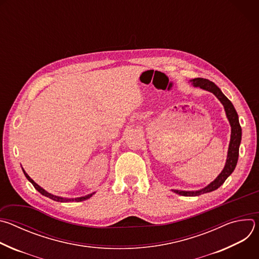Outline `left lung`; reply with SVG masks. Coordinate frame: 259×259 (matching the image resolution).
Masks as SVG:
<instances>
[{"instance_id":"obj_1","label":"left lung","mask_w":259,"mask_h":259,"mask_svg":"<svg viewBox=\"0 0 259 259\" xmlns=\"http://www.w3.org/2000/svg\"><path fill=\"white\" fill-rule=\"evenodd\" d=\"M192 85L194 87H200L203 90H206L208 92L213 93L217 99L224 105L227 118L231 125V140L229 144V151H228V157L226 161V165L219 173V175L210 182L207 187L199 190V191H178V190H172L175 194H178L180 196L184 197H196L200 196L202 194L210 193L215 190H217L220 186H223V183L227 180V178L234 172L239 158V147L242 139V128L239 123V117L236 112V109L233 105V103L229 100V98L221 92V90L211 81L203 78H196L193 80H190Z\"/></svg>"}]
</instances>
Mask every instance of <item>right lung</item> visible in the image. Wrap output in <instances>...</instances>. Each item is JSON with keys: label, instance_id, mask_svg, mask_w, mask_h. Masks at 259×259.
Masks as SVG:
<instances>
[{"label": "right lung", "instance_id": "obj_1", "mask_svg": "<svg viewBox=\"0 0 259 259\" xmlns=\"http://www.w3.org/2000/svg\"><path fill=\"white\" fill-rule=\"evenodd\" d=\"M22 171H23V173H24V175H25V177L27 178V180L29 181V182H31L32 183V186L34 187V189L38 191L40 194H42L43 196H45V197H47V198H49V199H51V200H54V201H56V202H61V203H66V202H82V201H85V200H87V199H89V198H91L95 193H92V194H89V195H87V196H84V197H80V198H62V197H58V196H54V195H52V194H50V193H48L47 191H45L43 188H41L39 184H36L29 176H28V174L24 171V169L22 168Z\"/></svg>", "mask_w": 259, "mask_h": 259}]
</instances>
